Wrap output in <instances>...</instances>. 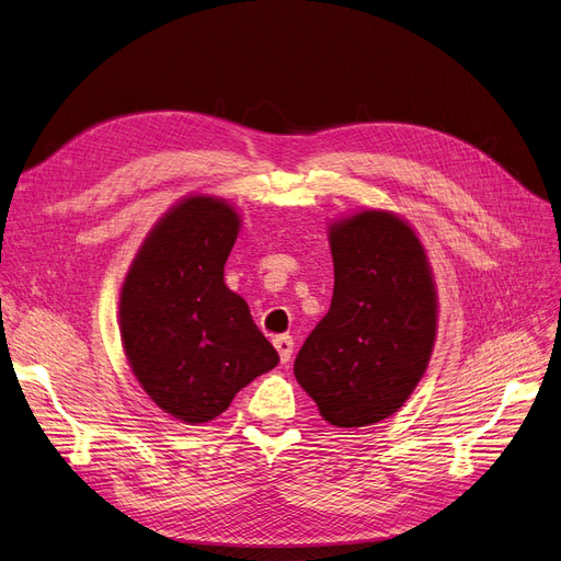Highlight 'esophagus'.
Returning a JSON list of instances; mask_svg holds the SVG:
<instances>
[{
  "label": "esophagus",
  "mask_w": 561,
  "mask_h": 561,
  "mask_svg": "<svg viewBox=\"0 0 561 561\" xmlns=\"http://www.w3.org/2000/svg\"><path fill=\"white\" fill-rule=\"evenodd\" d=\"M274 347L278 350V356H280V364H287L289 358H293V350H295V343L289 335H276L274 339Z\"/></svg>",
  "instance_id": "esophagus-1"
}]
</instances>
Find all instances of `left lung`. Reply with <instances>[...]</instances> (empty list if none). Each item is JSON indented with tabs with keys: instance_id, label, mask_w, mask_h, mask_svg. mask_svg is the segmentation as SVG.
Wrapping results in <instances>:
<instances>
[{
	"instance_id": "left-lung-1",
	"label": "left lung",
	"mask_w": 561,
	"mask_h": 561,
	"mask_svg": "<svg viewBox=\"0 0 561 561\" xmlns=\"http://www.w3.org/2000/svg\"><path fill=\"white\" fill-rule=\"evenodd\" d=\"M333 297L295 358V377L335 428L398 412L428 368L437 289L405 218L362 209L329 226Z\"/></svg>"
}]
</instances>
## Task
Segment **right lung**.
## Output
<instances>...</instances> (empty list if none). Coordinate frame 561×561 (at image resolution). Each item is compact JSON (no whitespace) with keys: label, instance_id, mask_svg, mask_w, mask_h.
<instances>
[{"label":"right lung","instance_id":"add662e5","mask_svg":"<svg viewBox=\"0 0 561 561\" xmlns=\"http://www.w3.org/2000/svg\"><path fill=\"white\" fill-rule=\"evenodd\" d=\"M241 228L226 199L186 195L133 257L119 295V333L145 393L170 416L207 423L278 364L249 304L222 280Z\"/></svg>","mask_w":561,"mask_h":561}]
</instances>
